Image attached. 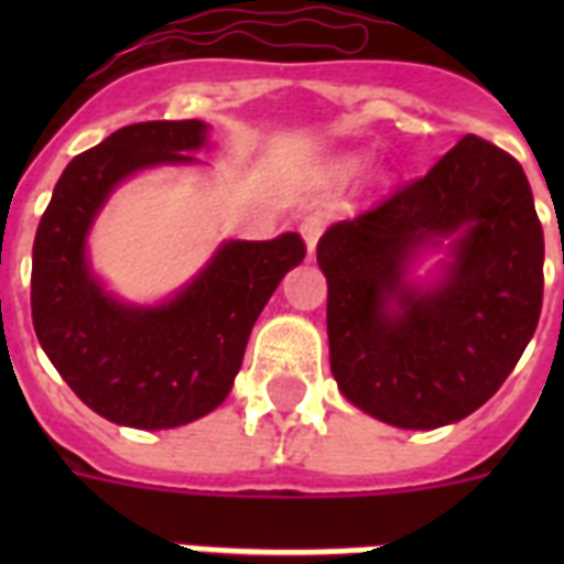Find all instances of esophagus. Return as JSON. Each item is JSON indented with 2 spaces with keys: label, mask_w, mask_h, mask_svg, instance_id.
<instances>
[{
  "label": "esophagus",
  "mask_w": 564,
  "mask_h": 564,
  "mask_svg": "<svg viewBox=\"0 0 564 564\" xmlns=\"http://www.w3.org/2000/svg\"><path fill=\"white\" fill-rule=\"evenodd\" d=\"M327 228V216L322 210H310L304 213V219H301L299 230H301V237H304V242H307V251L313 254L316 251V242L318 237L325 234Z\"/></svg>",
  "instance_id": "1"
}]
</instances>
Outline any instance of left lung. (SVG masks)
Here are the masks:
<instances>
[{
	"label": "left lung",
	"instance_id": "8db88e82",
	"mask_svg": "<svg viewBox=\"0 0 564 564\" xmlns=\"http://www.w3.org/2000/svg\"><path fill=\"white\" fill-rule=\"evenodd\" d=\"M447 238L452 263L424 291L411 260ZM330 371L354 406L433 430L489 401L533 339L544 234L521 163L465 134L421 178L318 239Z\"/></svg>",
	"mask_w": 564,
	"mask_h": 564
}]
</instances>
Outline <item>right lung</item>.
Masks as SVG:
<instances>
[{"mask_svg":"<svg viewBox=\"0 0 564 564\" xmlns=\"http://www.w3.org/2000/svg\"><path fill=\"white\" fill-rule=\"evenodd\" d=\"M207 126L158 119L113 131L69 161L31 251V318L43 351L93 412L137 430L181 427L228 398L265 301L304 260L299 234L225 242L189 286L158 307L110 299L87 263V230L119 181L193 163Z\"/></svg>","mask_w":564,"mask_h":564,"instance_id":"add662e5","label":"right lung"}]
</instances>
